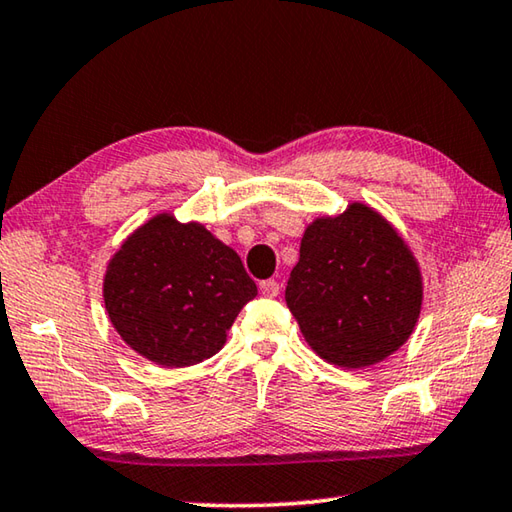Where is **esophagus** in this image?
Returning <instances> with one entry per match:
<instances>
[{
  "label": "esophagus",
  "mask_w": 512,
  "mask_h": 512,
  "mask_svg": "<svg viewBox=\"0 0 512 512\" xmlns=\"http://www.w3.org/2000/svg\"><path fill=\"white\" fill-rule=\"evenodd\" d=\"M259 291H262V296H266V298H275L277 293H280V282L277 280L259 282Z\"/></svg>",
  "instance_id": "1"
}]
</instances>
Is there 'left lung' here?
<instances>
[{
	"label": "left lung",
	"mask_w": 512,
	"mask_h": 512,
	"mask_svg": "<svg viewBox=\"0 0 512 512\" xmlns=\"http://www.w3.org/2000/svg\"><path fill=\"white\" fill-rule=\"evenodd\" d=\"M284 298L320 359L357 370L409 339L422 309V275L400 232L372 207L350 203L307 225Z\"/></svg>",
	"instance_id": "8db88e82"
}]
</instances>
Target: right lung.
Masks as SVG:
<instances>
[{
    "instance_id": "right-lung-1",
    "label": "right lung",
    "mask_w": 512,
    "mask_h": 512,
    "mask_svg": "<svg viewBox=\"0 0 512 512\" xmlns=\"http://www.w3.org/2000/svg\"><path fill=\"white\" fill-rule=\"evenodd\" d=\"M257 296L239 255L203 223L162 212L140 225L108 262L103 302L124 343L164 368L219 352Z\"/></svg>"
}]
</instances>
